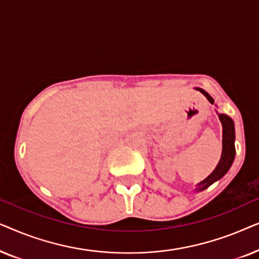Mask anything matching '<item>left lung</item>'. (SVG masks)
I'll return each mask as SVG.
<instances>
[{
    "mask_svg": "<svg viewBox=\"0 0 259 259\" xmlns=\"http://www.w3.org/2000/svg\"><path fill=\"white\" fill-rule=\"evenodd\" d=\"M197 90L199 91L200 93H203L211 104H214V100L210 97V94H208L207 92L201 90V88H197ZM218 118L221 120L223 126V151L221 160H219L214 171L212 172L206 179H204L203 182L198 184L196 189L197 191H204L205 189H207L208 186L212 185L214 182H217V180L223 178V177L228 173L233 160H235V123H233V120L226 114H218Z\"/></svg>",
    "mask_w": 259,
    "mask_h": 259,
    "instance_id": "8db88e82",
    "label": "left lung"
}]
</instances>
